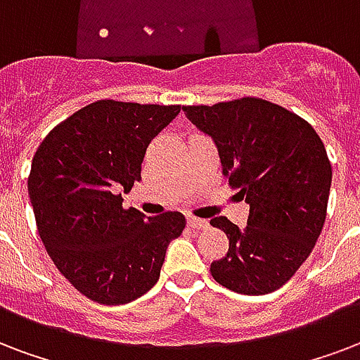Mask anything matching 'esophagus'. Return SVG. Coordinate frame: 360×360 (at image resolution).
Returning <instances> with one entry per match:
<instances>
[{
  "mask_svg": "<svg viewBox=\"0 0 360 360\" xmlns=\"http://www.w3.org/2000/svg\"><path fill=\"white\" fill-rule=\"evenodd\" d=\"M186 223H188L191 229H200V230L210 226V223H207L205 219H198V217H188V219H186Z\"/></svg>",
  "mask_w": 360,
  "mask_h": 360,
  "instance_id": "esophagus-1",
  "label": "esophagus"
}]
</instances>
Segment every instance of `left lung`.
Masks as SVG:
<instances>
[{
	"instance_id": "1",
	"label": "left lung",
	"mask_w": 360,
	"mask_h": 360,
	"mask_svg": "<svg viewBox=\"0 0 360 360\" xmlns=\"http://www.w3.org/2000/svg\"><path fill=\"white\" fill-rule=\"evenodd\" d=\"M219 150L223 175L249 204L245 229L226 217L211 224L229 236V253L211 262L217 283L240 295L283 287L308 259L326 217L333 168L315 130L281 105L241 98L185 107Z\"/></svg>"
}]
</instances>
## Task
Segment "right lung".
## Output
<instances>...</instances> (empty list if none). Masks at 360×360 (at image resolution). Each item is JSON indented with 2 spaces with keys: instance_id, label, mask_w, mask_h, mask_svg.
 Wrapping results in <instances>:
<instances>
[{
  "instance_id": "add662e5",
  "label": "right lung",
  "mask_w": 360,
  "mask_h": 360,
  "mask_svg": "<svg viewBox=\"0 0 360 360\" xmlns=\"http://www.w3.org/2000/svg\"><path fill=\"white\" fill-rule=\"evenodd\" d=\"M179 111L96 101L56 126L32 160L27 194L41 241L62 276L98 304H128L153 289L169 241L185 229L179 211L145 217L122 207L150 139Z\"/></svg>"
}]
</instances>
